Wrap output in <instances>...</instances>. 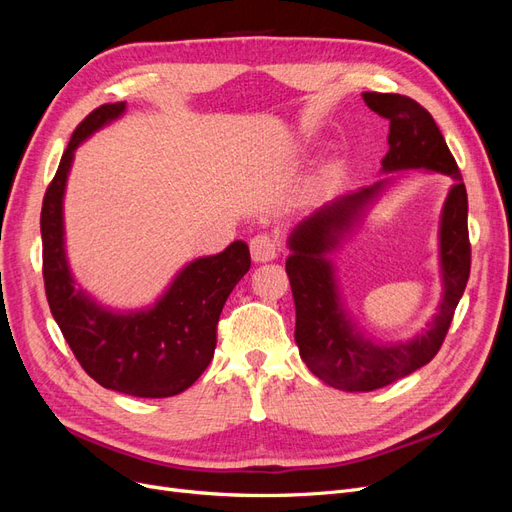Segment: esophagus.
Instances as JSON below:
<instances>
[{"label":"esophagus","instance_id":"esophagus-1","mask_svg":"<svg viewBox=\"0 0 512 512\" xmlns=\"http://www.w3.org/2000/svg\"><path fill=\"white\" fill-rule=\"evenodd\" d=\"M250 252L254 262H271L277 258V252H280V243L271 235H256L250 241Z\"/></svg>","mask_w":512,"mask_h":512}]
</instances>
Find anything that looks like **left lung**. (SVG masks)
I'll return each mask as SVG.
<instances>
[{
    "instance_id": "1",
    "label": "left lung",
    "mask_w": 512,
    "mask_h": 512,
    "mask_svg": "<svg viewBox=\"0 0 512 512\" xmlns=\"http://www.w3.org/2000/svg\"><path fill=\"white\" fill-rule=\"evenodd\" d=\"M363 100L371 111L391 121L389 153L382 158V173L433 170L455 183L448 190L440 218L442 301L427 329L410 342L374 344L363 337L344 309L333 262L327 258L361 222L365 209L374 205L391 177L335 196L292 228L286 273L297 309L294 339L299 354L314 376L350 393L382 389L427 365L444 342L470 277L468 194L436 121L408 96L365 91Z\"/></svg>"
}]
</instances>
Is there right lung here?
Returning a JSON list of instances; mask_svg holds the SVG:
<instances>
[{
    "mask_svg": "<svg viewBox=\"0 0 512 512\" xmlns=\"http://www.w3.org/2000/svg\"><path fill=\"white\" fill-rule=\"evenodd\" d=\"M126 102L102 104L74 130L40 213L42 275L51 314L76 361L104 389L132 397H173L200 378L218 344V320L228 294L250 271V247L230 243L215 256L185 265L147 309L113 312L76 286L66 258L64 194L74 151Z\"/></svg>",
    "mask_w": 512,
    "mask_h": 512,
    "instance_id": "obj_1",
    "label": "right lung"
}]
</instances>
